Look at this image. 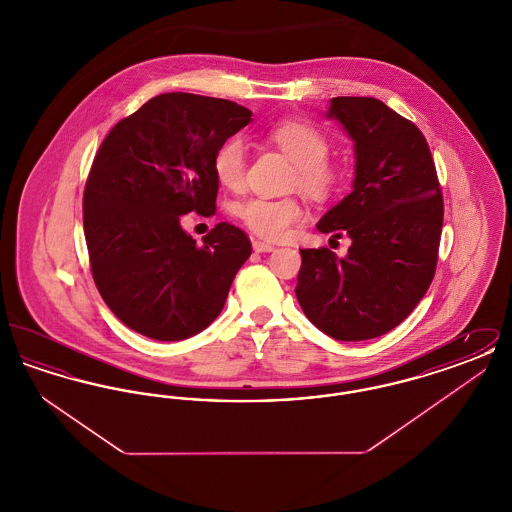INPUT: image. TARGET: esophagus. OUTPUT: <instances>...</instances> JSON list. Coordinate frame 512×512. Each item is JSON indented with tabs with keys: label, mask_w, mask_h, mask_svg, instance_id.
<instances>
[{
	"label": "esophagus",
	"mask_w": 512,
	"mask_h": 512,
	"mask_svg": "<svg viewBox=\"0 0 512 512\" xmlns=\"http://www.w3.org/2000/svg\"><path fill=\"white\" fill-rule=\"evenodd\" d=\"M253 251H257V253H270V251H274V245L268 244V242H261V240H253Z\"/></svg>",
	"instance_id": "obj_1"
}]
</instances>
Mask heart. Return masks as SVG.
<instances>
[{"mask_svg":"<svg viewBox=\"0 0 512 512\" xmlns=\"http://www.w3.org/2000/svg\"><path fill=\"white\" fill-rule=\"evenodd\" d=\"M268 138L280 147L293 163V188L315 199L332 194L340 182V172L326 159L330 155V142L317 126L303 121H286L270 128ZM247 153L240 138H228L217 149L213 171L220 184L228 190H240L245 182ZM236 215L245 226L267 240H282L290 234L295 222L303 217V207L293 197L272 199L255 195L236 207Z\"/></svg>","mask_w":512,"mask_h":512,"instance_id":"heart-1","label":"heart"}]
</instances>
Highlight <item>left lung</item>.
<instances>
[{
    "instance_id": "8db88e82",
    "label": "left lung",
    "mask_w": 512,
    "mask_h": 512,
    "mask_svg": "<svg viewBox=\"0 0 512 512\" xmlns=\"http://www.w3.org/2000/svg\"><path fill=\"white\" fill-rule=\"evenodd\" d=\"M328 117L353 140L351 194L317 228L351 238L345 257L299 249L297 301L318 330L340 341L388 334L413 313L438 265L443 197L424 134L374 98H332Z\"/></svg>"
}]
</instances>
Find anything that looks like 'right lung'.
<instances>
[{
  "mask_svg": "<svg viewBox=\"0 0 512 512\" xmlns=\"http://www.w3.org/2000/svg\"><path fill=\"white\" fill-rule=\"evenodd\" d=\"M251 115L228 99L172 92L101 142L82 199L84 236L103 301L134 332L186 340L219 317L251 242L219 222L197 245L180 217L215 213V153Z\"/></svg>",
  "mask_w": 512,
  "mask_h": 512,
  "instance_id": "add662e5",
  "label": "right lung"
}]
</instances>
